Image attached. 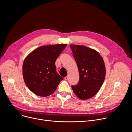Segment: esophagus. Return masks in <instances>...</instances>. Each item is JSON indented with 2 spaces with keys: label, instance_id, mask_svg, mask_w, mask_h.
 Instances as JSON below:
<instances>
[{
  "label": "esophagus",
  "instance_id": "obj_1",
  "mask_svg": "<svg viewBox=\"0 0 132 132\" xmlns=\"http://www.w3.org/2000/svg\"><path fill=\"white\" fill-rule=\"evenodd\" d=\"M68 78V76H66V77H65V80H67Z\"/></svg>",
  "mask_w": 132,
  "mask_h": 132
}]
</instances>
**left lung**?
Here are the masks:
<instances>
[{
	"instance_id": "8db88e82",
	"label": "left lung",
	"mask_w": 132,
	"mask_h": 132,
	"mask_svg": "<svg viewBox=\"0 0 132 132\" xmlns=\"http://www.w3.org/2000/svg\"><path fill=\"white\" fill-rule=\"evenodd\" d=\"M77 63L79 81L72 86L76 96L81 100L95 96L102 86L105 77V66L102 56L96 50L84 45L70 44Z\"/></svg>"
}]
</instances>
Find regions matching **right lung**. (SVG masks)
Returning <instances> with one entry per match:
<instances>
[{
  "label": "right lung",
  "mask_w": 132,
  "mask_h": 132,
  "mask_svg": "<svg viewBox=\"0 0 132 132\" xmlns=\"http://www.w3.org/2000/svg\"><path fill=\"white\" fill-rule=\"evenodd\" d=\"M66 44L43 45L25 58L22 75L28 88L35 95L46 97L54 92L63 78L56 72L55 61Z\"/></svg>",
  "instance_id": "add662e5"
}]
</instances>
